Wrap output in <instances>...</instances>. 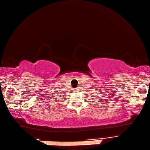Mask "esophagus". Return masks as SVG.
Returning a JSON list of instances; mask_svg holds the SVG:
<instances>
[{"label": "esophagus", "mask_w": 150, "mask_h": 150, "mask_svg": "<svg viewBox=\"0 0 150 150\" xmlns=\"http://www.w3.org/2000/svg\"><path fill=\"white\" fill-rule=\"evenodd\" d=\"M74 91H79V89H77V88H75Z\"/></svg>", "instance_id": "34e87169"}]
</instances>
